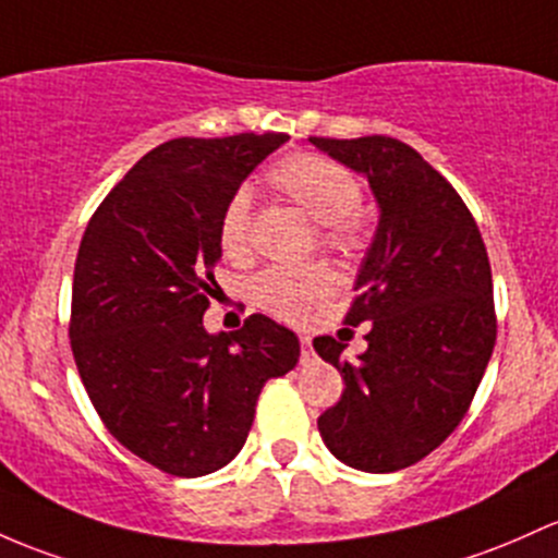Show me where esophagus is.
Here are the masks:
<instances>
[{
    "instance_id": "obj_1",
    "label": "esophagus",
    "mask_w": 558,
    "mask_h": 558,
    "mask_svg": "<svg viewBox=\"0 0 558 558\" xmlns=\"http://www.w3.org/2000/svg\"><path fill=\"white\" fill-rule=\"evenodd\" d=\"M299 347H302V354H299V360H302V365H307L310 360L315 357V352H312L310 336H302V339H299Z\"/></svg>"
}]
</instances>
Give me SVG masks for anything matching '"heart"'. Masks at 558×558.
Listing matches in <instances>:
<instances>
[{
    "label": "heart",
    "instance_id": "obj_1",
    "mask_svg": "<svg viewBox=\"0 0 558 558\" xmlns=\"http://www.w3.org/2000/svg\"><path fill=\"white\" fill-rule=\"evenodd\" d=\"M267 185L307 211L317 222V238L330 254L354 262L368 251L371 225L357 209L363 185L352 169L315 153H291L267 169ZM219 248L232 262L251 254V195L235 190L219 214ZM336 289L328 265L269 267L248 283L251 302L278 320H302Z\"/></svg>",
    "mask_w": 558,
    "mask_h": 558
}]
</instances>
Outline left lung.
<instances>
[{
  "mask_svg": "<svg viewBox=\"0 0 558 558\" xmlns=\"http://www.w3.org/2000/svg\"><path fill=\"white\" fill-rule=\"evenodd\" d=\"M368 177L381 206L344 323H371L357 365L347 344L317 336L344 391L317 418L347 466L387 474L418 463L456 432L474 400L498 333L485 241L456 187L395 137H310Z\"/></svg>",
  "mask_w": 558,
  "mask_h": 558,
  "instance_id": "left-lung-1",
  "label": "left lung"
}]
</instances>
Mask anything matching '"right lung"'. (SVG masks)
Masks as SVG:
<instances>
[{"mask_svg": "<svg viewBox=\"0 0 558 558\" xmlns=\"http://www.w3.org/2000/svg\"><path fill=\"white\" fill-rule=\"evenodd\" d=\"M283 132L177 137L145 153L92 214L76 254L71 349L106 428L150 466L204 476L228 466L269 378L299 339L265 315L206 333L219 214Z\"/></svg>", "mask_w": 558, "mask_h": 558, "instance_id": "obj_1", "label": "right lung"}]
</instances>
